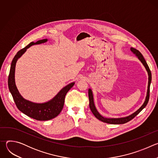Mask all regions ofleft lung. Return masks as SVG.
<instances>
[{
  "mask_svg": "<svg viewBox=\"0 0 158 158\" xmlns=\"http://www.w3.org/2000/svg\"><path fill=\"white\" fill-rule=\"evenodd\" d=\"M131 50L132 52H133L136 55V56L138 57V59L141 61V62L143 64V65H144L146 69L148 71V76H149V81H148V92H147V96L146 98V100L144 102V104H143V106L137 110L133 113L132 114L126 117V118H118V119H109V118H105L104 117H102V116H101L99 114V112H98V110H96L94 104V100H93V93H92V91L91 89H89L88 91V94H89V107L91 109V110L92 111V112L93 113V114L94 115V116L98 119L99 120L104 122V123H106L108 124H124L126 123L127 122H129V121H131V119H132L134 117H136L139 112L146 106L148 101H149V92H150V84H151V71L149 69V67L146 62V61L145 60L143 56L142 55V54L137 49H134L133 48H131Z\"/></svg>",
  "mask_w": 158,
  "mask_h": 158,
  "instance_id": "8db88e82",
  "label": "left lung"
}]
</instances>
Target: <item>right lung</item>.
<instances>
[{
  "instance_id": "right-lung-1",
  "label": "right lung",
  "mask_w": 158,
  "mask_h": 158,
  "mask_svg": "<svg viewBox=\"0 0 158 158\" xmlns=\"http://www.w3.org/2000/svg\"><path fill=\"white\" fill-rule=\"evenodd\" d=\"M47 40V39H42L38 40L36 42H32L24 48L20 50L12 61L8 77V86L9 91L18 109L27 116L37 121H48L57 116L63 108L65 97L67 93L74 85V82L67 85L61 89V91L54 99L48 102L43 104H36L27 101L22 98L19 93L15 85L14 79L15 67L17 59L26 51L27 49L30 48L32 45L46 42Z\"/></svg>"
}]
</instances>
